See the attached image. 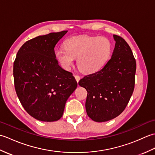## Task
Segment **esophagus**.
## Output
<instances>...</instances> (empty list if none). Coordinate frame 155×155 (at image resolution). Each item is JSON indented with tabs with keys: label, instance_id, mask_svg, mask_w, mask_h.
Here are the masks:
<instances>
[{
	"label": "esophagus",
	"instance_id": "esophagus-1",
	"mask_svg": "<svg viewBox=\"0 0 155 155\" xmlns=\"http://www.w3.org/2000/svg\"><path fill=\"white\" fill-rule=\"evenodd\" d=\"M74 77H75V79H76V81H77V82L79 81V80L81 79V77H80L79 75H78V74H76V75H74Z\"/></svg>",
	"mask_w": 155,
	"mask_h": 155
}]
</instances>
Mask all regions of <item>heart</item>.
<instances>
[{
  "label": "heart",
  "instance_id": "1",
  "mask_svg": "<svg viewBox=\"0 0 155 155\" xmlns=\"http://www.w3.org/2000/svg\"><path fill=\"white\" fill-rule=\"evenodd\" d=\"M65 49L55 51V58L65 69H69L77 58L81 72L91 74L103 68L109 58L113 45L106 37L97 36H74L64 42Z\"/></svg>",
  "mask_w": 155,
  "mask_h": 155
}]
</instances>
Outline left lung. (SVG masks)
Wrapping results in <instances>:
<instances>
[{"mask_svg": "<svg viewBox=\"0 0 155 155\" xmlns=\"http://www.w3.org/2000/svg\"><path fill=\"white\" fill-rule=\"evenodd\" d=\"M113 37L116 43L111 58L100 71L78 82L88 93L87 113L95 122L110 120L123 113L134 88L137 66L133 52L124 38Z\"/></svg>", "mask_w": 155, "mask_h": 155, "instance_id": "obj_1", "label": "left lung"}]
</instances>
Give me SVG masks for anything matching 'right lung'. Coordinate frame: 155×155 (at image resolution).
Masks as SVG:
<instances>
[{
	"instance_id": "add662e5",
	"label": "right lung",
	"mask_w": 155,
	"mask_h": 155,
	"mask_svg": "<svg viewBox=\"0 0 155 155\" xmlns=\"http://www.w3.org/2000/svg\"><path fill=\"white\" fill-rule=\"evenodd\" d=\"M67 32H51L27 41L14 62L16 94L25 110L38 120L60 119L77 87L72 72L62 68L55 58V46Z\"/></svg>"
}]
</instances>
